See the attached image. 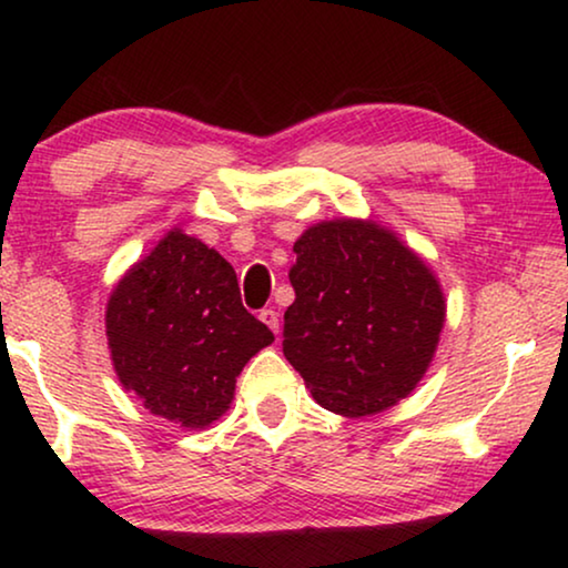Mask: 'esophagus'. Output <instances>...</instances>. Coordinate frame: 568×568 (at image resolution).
<instances>
[{"instance_id": "esophagus-1", "label": "esophagus", "mask_w": 568, "mask_h": 568, "mask_svg": "<svg viewBox=\"0 0 568 568\" xmlns=\"http://www.w3.org/2000/svg\"><path fill=\"white\" fill-rule=\"evenodd\" d=\"M261 321L263 323H266L268 325V328L271 331H274V333H278V313H276V310H271V307H266V310H261Z\"/></svg>"}]
</instances>
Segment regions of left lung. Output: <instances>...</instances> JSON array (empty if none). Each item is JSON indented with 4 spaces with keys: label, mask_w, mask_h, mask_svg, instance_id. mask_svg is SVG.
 <instances>
[{
    "label": "left lung",
    "mask_w": 568,
    "mask_h": 568,
    "mask_svg": "<svg viewBox=\"0 0 568 568\" xmlns=\"http://www.w3.org/2000/svg\"><path fill=\"white\" fill-rule=\"evenodd\" d=\"M284 356L341 416L377 414L414 390L445 325L429 266L375 222L336 220L294 243Z\"/></svg>",
    "instance_id": "1"
}]
</instances>
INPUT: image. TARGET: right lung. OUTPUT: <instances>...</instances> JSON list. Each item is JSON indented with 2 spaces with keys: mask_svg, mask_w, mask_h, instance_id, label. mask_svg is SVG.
<instances>
[{
  "mask_svg": "<svg viewBox=\"0 0 568 568\" xmlns=\"http://www.w3.org/2000/svg\"><path fill=\"white\" fill-rule=\"evenodd\" d=\"M105 325L123 387L189 429L230 408L245 362L274 341L240 302L235 268L181 230L121 278Z\"/></svg>",
  "mask_w": 568,
  "mask_h": 568,
  "instance_id": "obj_1",
  "label": "right lung"
}]
</instances>
